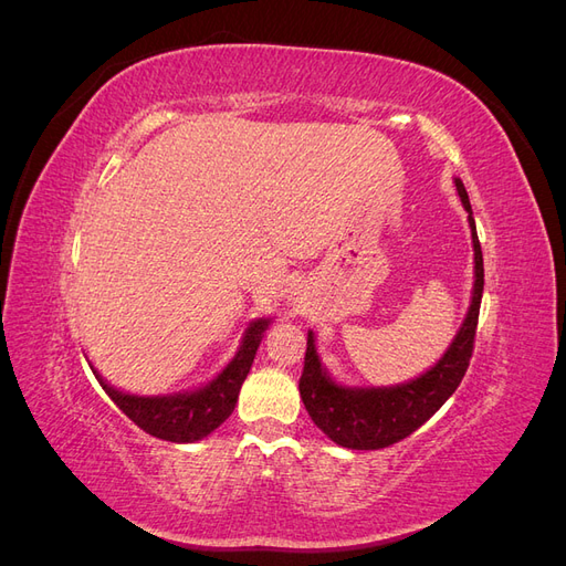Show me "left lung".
<instances>
[{"mask_svg":"<svg viewBox=\"0 0 566 566\" xmlns=\"http://www.w3.org/2000/svg\"><path fill=\"white\" fill-rule=\"evenodd\" d=\"M455 188L462 205H465L472 229L474 287L468 316L462 321L447 354L439 358V364L420 375V378L397 387H339L321 366L314 333L306 337L304 370L300 378L302 401L318 430H323V434H328L339 447L375 451L406 439L447 403L460 380L465 378L474 349L479 304H482L484 293V260L468 191L460 179H455Z\"/></svg>","mask_w":566,"mask_h":566,"instance_id":"left-lung-1","label":"left lung"}]
</instances>
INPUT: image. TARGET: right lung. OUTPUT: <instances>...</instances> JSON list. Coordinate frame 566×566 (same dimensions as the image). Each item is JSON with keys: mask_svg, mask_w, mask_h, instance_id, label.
<instances>
[{"mask_svg": "<svg viewBox=\"0 0 566 566\" xmlns=\"http://www.w3.org/2000/svg\"><path fill=\"white\" fill-rule=\"evenodd\" d=\"M269 323V318L252 321L250 328L245 331L243 345L231 358V364L210 385L196 391L169 394V397H136V394L117 391L101 378L98 382L115 401V406L134 424H139L144 432L175 443L198 441L214 432L233 413L238 391H241V385L248 378L256 347H260Z\"/></svg>", "mask_w": 566, "mask_h": 566, "instance_id": "add662e5", "label": "right lung"}]
</instances>
